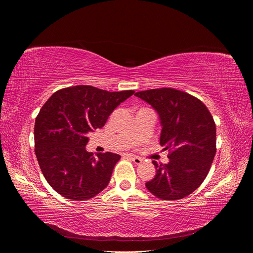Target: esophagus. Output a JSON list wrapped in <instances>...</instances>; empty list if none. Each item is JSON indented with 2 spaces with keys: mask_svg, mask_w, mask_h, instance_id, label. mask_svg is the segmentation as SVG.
<instances>
[{
  "mask_svg": "<svg viewBox=\"0 0 253 253\" xmlns=\"http://www.w3.org/2000/svg\"><path fill=\"white\" fill-rule=\"evenodd\" d=\"M126 155L127 157L131 158L136 165H139V164H141V162H142V158L139 157V156H136V155H133V154H126Z\"/></svg>",
  "mask_w": 253,
  "mask_h": 253,
  "instance_id": "1",
  "label": "esophagus"
}]
</instances>
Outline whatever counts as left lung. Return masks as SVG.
<instances>
[{
    "instance_id": "1",
    "label": "left lung",
    "mask_w": 253,
    "mask_h": 253,
    "mask_svg": "<svg viewBox=\"0 0 253 253\" xmlns=\"http://www.w3.org/2000/svg\"><path fill=\"white\" fill-rule=\"evenodd\" d=\"M160 120V144L169 150V163L156 168L145 187L160 200L174 201L190 195L208 175L216 152V128L206 105L197 98L174 88L138 91Z\"/></svg>"
}]
</instances>
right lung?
Here are the masks:
<instances>
[{
    "label": "right lung",
    "instance_id": "right-lung-1",
    "mask_svg": "<svg viewBox=\"0 0 253 253\" xmlns=\"http://www.w3.org/2000/svg\"><path fill=\"white\" fill-rule=\"evenodd\" d=\"M134 90L108 91L77 85L56 91L36 118L35 153L49 186L68 200L85 201L109 185L120 159L115 153L87 152L88 134L101 128Z\"/></svg>",
    "mask_w": 253,
    "mask_h": 253
}]
</instances>
